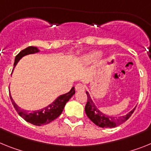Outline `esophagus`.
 <instances>
[{
    "label": "esophagus",
    "instance_id": "1",
    "mask_svg": "<svg viewBox=\"0 0 151 151\" xmlns=\"http://www.w3.org/2000/svg\"><path fill=\"white\" fill-rule=\"evenodd\" d=\"M84 85L83 83H77L75 86V90L77 91H83L84 90Z\"/></svg>",
    "mask_w": 151,
    "mask_h": 151
}]
</instances>
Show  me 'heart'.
Masks as SVG:
<instances>
[{
  "instance_id": "heart-1",
  "label": "heart",
  "mask_w": 151,
  "mask_h": 151,
  "mask_svg": "<svg viewBox=\"0 0 151 151\" xmlns=\"http://www.w3.org/2000/svg\"><path fill=\"white\" fill-rule=\"evenodd\" d=\"M101 56V52H90V54L86 55L83 58V60L86 62H90V61H96V59H98L99 57Z\"/></svg>"
}]
</instances>
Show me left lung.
I'll return each mask as SVG.
<instances>
[{
  "label": "left lung",
  "mask_w": 151,
  "mask_h": 151,
  "mask_svg": "<svg viewBox=\"0 0 151 151\" xmlns=\"http://www.w3.org/2000/svg\"><path fill=\"white\" fill-rule=\"evenodd\" d=\"M86 93L87 95V103L85 106V112L87 117L94 124L100 128H115L119 124H122L130 118L135 109V108L133 109L128 114L120 117L110 116L109 115H106L104 112H101L99 109H98L93 103V101L92 100L88 92H86Z\"/></svg>",
  "instance_id": "1"
}]
</instances>
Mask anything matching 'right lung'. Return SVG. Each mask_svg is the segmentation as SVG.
I'll list each match as a JSON object with an SVG mask.
<instances>
[{
	"label": "right lung",
	"mask_w": 151,
	"mask_h": 151,
	"mask_svg": "<svg viewBox=\"0 0 151 151\" xmlns=\"http://www.w3.org/2000/svg\"><path fill=\"white\" fill-rule=\"evenodd\" d=\"M39 52V49H38V48H36V47L33 46H29L27 48L22 50L16 56L14 64V68L16 67L18 61L23 56L30 55V54L37 53ZM13 70H14V69H13ZM74 93H75V90H74V86H73L71 90L68 93L59 96L54 101L53 103H51L50 105H48V106L41 109L36 110V111H32V112H29V111H27V110L21 109L20 107H19L16 104L10 94V100H11L13 105H14V108H15L17 112H18V114L20 115L21 117L25 119L27 122H28L34 124V125L40 126V125L48 124V123H50L51 122H52L55 119H57L62 112L63 109L65 106V104L73 96V95H74Z\"/></svg>",
	"instance_id": "right-lung-1"
}]
</instances>
